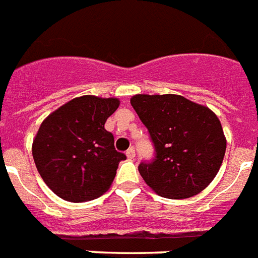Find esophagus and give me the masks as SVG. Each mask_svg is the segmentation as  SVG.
Instances as JSON below:
<instances>
[{"mask_svg":"<svg viewBox=\"0 0 258 258\" xmlns=\"http://www.w3.org/2000/svg\"><path fill=\"white\" fill-rule=\"evenodd\" d=\"M125 155H127V157H128L130 160H133L134 157H135V149L128 148L127 149V152H125Z\"/></svg>","mask_w":258,"mask_h":258,"instance_id":"1","label":"esophagus"}]
</instances>
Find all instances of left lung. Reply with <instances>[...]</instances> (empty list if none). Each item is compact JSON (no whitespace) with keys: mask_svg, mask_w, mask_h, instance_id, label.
I'll return each instance as SVG.
<instances>
[{"mask_svg":"<svg viewBox=\"0 0 258 258\" xmlns=\"http://www.w3.org/2000/svg\"><path fill=\"white\" fill-rule=\"evenodd\" d=\"M131 105L155 147V157L138 168L147 185L169 199L190 198L207 187L226 153L218 116L176 94H138Z\"/></svg>","mask_w":258,"mask_h":258,"instance_id":"obj_1","label":"left lung"}]
</instances>
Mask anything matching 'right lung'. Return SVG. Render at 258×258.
Segmentation results:
<instances>
[{
    "mask_svg": "<svg viewBox=\"0 0 258 258\" xmlns=\"http://www.w3.org/2000/svg\"><path fill=\"white\" fill-rule=\"evenodd\" d=\"M116 98L84 96L49 114L39 127L32 156L45 185L60 198L84 202L102 196L125 155L114 147L105 123Z\"/></svg>",
    "mask_w": 258,
    "mask_h": 258,
    "instance_id": "1",
    "label": "right lung"
}]
</instances>
